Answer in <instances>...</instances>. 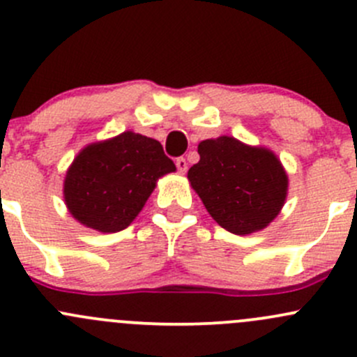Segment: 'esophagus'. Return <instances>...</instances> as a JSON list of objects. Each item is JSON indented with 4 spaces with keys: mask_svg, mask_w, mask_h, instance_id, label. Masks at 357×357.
I'll use <instances>...</instances> for the list:
<instances>
[{
    "mask_svg": "<svg viewBox=\"0 0 357 357\" xmlns=\"http://www.w3.org/2000/svg\"><path fill=\"white\" fill-rule=\"evenodd\" d=\"M176 167H178L179 174H185V172L188 171V162H186V158L183 157L176 158Z\"/></svg>",
    "mask_w": 357,
    "mask_h": 357,
    "instance_id": "34e87169",
    "label": "esophagus"
}]
</instances>
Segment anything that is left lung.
Listing matches in <instances>:
<instances>
[{
    "label": "left lung",
    "instance_id": "1",
    "mask_svg": "<svg viewBox=\"0 0 357 357\" xmlns=\"http://www.w3.org/2000/svg\"><path fill=\"white\" fill-rule=\"evenodd\" d=\"M199 155L188 181L219 226L235 235H250L280 214L289 176L275 152L219 136L200 142Z\"/></svg>",
    "mask_w": 357,
    "mask_h": 357
}]
</instances>
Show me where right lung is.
I'll return each mask as SVG.
<instances>
[{
    "mask_svg": "<svg viewBox=\"0 0 357 357\" xmlns=\"http://www.w3.org/2000/svg\"><path fill=\"white\" fill-rule=\"evenodd\" d=\"M174 171L157 139L124 131L75 155L63 179V200L86 228L121 231L142 212L158 179Z\"/></svg>",
    "mask_w": 357,
    "mask_h": 357,
    "instance_id": "1",
    "label": "right lung"
}]
</instances>
